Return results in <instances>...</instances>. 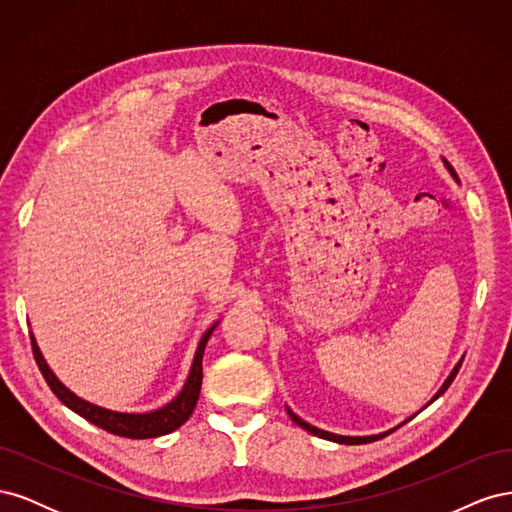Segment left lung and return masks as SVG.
<instances>
[{
  "instance_id": "1",
  "label": "left lung",
  "mask_w": 512,
  "mask_h": 512,
  "mask_svg": "<svg viewBox=\"0 0 512 512\" xmlns=\"http://www.w3.org/2000/svg\"><path fill=\"white\" fill-rule=\"evenodd\" d=\"M444 164H446V168H448V173H451L455 179H457V175H455V168L451 166V164H448L446 160H444ZM459 367H461V361L455 365V369L451 371V376H448L446 378V382L442 384V389L436 393V395H433V399L431 401H436L446 389H448V386H451V382L455 380V376H457V371H459ZM431 401H429V404H431ZM288 410V416L292 418V421L294 423H297L299 427H303L305 431H309V433H314V436H318V438H324V440H331V442H337V444H367V442H376V440H380V438H384L386 436V433H391V431H386V433H378V436H365V438H352V436H337V433H331V431H322V429H318V427H314V425H309V423H305L303 421V418H299L297 414H294L290 408H286Z\"/></svg>"
}]
</instances>
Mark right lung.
<instances>
[{"label":"right lung","mask_w":512,"mask_h":512,"mask_svg":"<svg viewBox=\"0 0 512 512\" xmlns=\"http://www.w3.org/2000/svg\"><path fill=\"white\" fill-rule=\"evenodd\" d=\"M215 327H218V322H215L211 329H207L203 339H200V344H198L196 354H194V361H192L190 376H188V380H185L181 393L173 401H170V404H166L164 408L153 410V412H143V414L113 412V410L100 408L96 404H89V401L81 399L79 395H74L70 389H66V386L57 380V376L53 374L51 367L46 365L34 335H32V350H34V359H36V363L42 371L46 384L51 386V391L57 395L61 404L68 406L72 412L83 416L85 421L94 423L96 427H100L108 433H115V436H121V438L145 440V438L166 436V433L175 431L177 427H181L192 416V412L196 408L198 395H200V384H203L205 346L209 342L211 333L215 331Z\"/></svg>","instance_id":"1"}]
</instances>
